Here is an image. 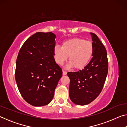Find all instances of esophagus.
<instances>
[{
    "instance_id": "esophagus-1",
    "label": "esophagus",
    "mask_w": 127,
    "mask_h": 127,
    "mask_svg": "<svg viewBox=\"0 0 127 127\" xmlns=\"http://www.w3.org/2000/svg\"><path fill=\"white\" fill-rule=\"evenodd\" d=\"M66 73H67L66 72L64 71V70H63V76H65V75L66 74Z\"/></svg>"
}]
</instances>
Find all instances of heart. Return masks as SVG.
I'll use <instances>...</instances> for the list:
<instances>
[{"instance_id": "b5f03b06", "label": "heart", "mask_w": 127, "mask_h": 127, "mask_svg": "<svg viewBox=\"0 0 127 127\" xmlns=\"http://www.w3.org/2000/svg\"><path fill=\"white\" fill-rule=\"evenodd\" d=\"M94 53L92 43L80 38H73L63 42L62 46H56L53 50L54 58L57 64H63L69 56L67 67L82 69L91 60Z\"/></svg>"}]
</instances>
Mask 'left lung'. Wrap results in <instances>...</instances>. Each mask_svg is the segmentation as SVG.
Segmentation results:
<instances>
[{
  "label": "left lung",
  "mask_w": 127,
  "mask_h": 127,
  "mask_svg": "<svg viewBox=\"0 0 127 127\" xmlns=\"http://www.w3.org/2000/svg\"><path fill=\"white\" fill-rule=\"evenodd\" d=\"M90 35L94 47L91 61L83 69L67 73L70 79V99L78 105L89 104L99 95L108 72L106 49L97 35Z\"/></svg>",
  "instance_id": "8db88e82"
}]
</instances>
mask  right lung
Segmentation results:
<instances>
[{
    "label": "right lung",
    "mask_w": 127,
    "mask_h": 127,
    "mask_svg": "<svg viewBox=\"0 0 127 127\" xmlns=\"http://www.w3.org/2000/svg\"><path fill=\"white\" fill-rule=\"evenodd\" d=\"M55 38L52 32H36L19 51L15 73L17 85L26 101L34 106L51 101L63 74L54 58Z\"/></svg>",
    "instance_id": "right-lung-1"
}]
</instances>
